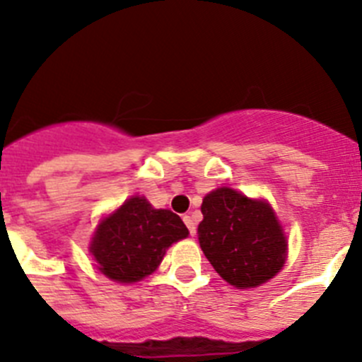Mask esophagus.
<instances>
[{"mask_svg": "<svg viewBox=\"0 0 362 362\" xmlns=\"http://www.w3.org/2000/svg\"><path fill=\"white\" fill-rule=\"evenodd\" d=\"M183 221H185V225H187L188 232H190V235H194V233H196V221L192 219L190 216H185Z\"/></svg>", "mask_w": 362, "mask_h": 362, "instance_id": "obj_1", "label": "esophagus"}]
</instances>
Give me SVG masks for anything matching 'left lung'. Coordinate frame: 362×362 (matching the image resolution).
Segmentation results:
<instances>
[{"label":"left lung","mask_w":362,"mask_h":362,"mask_svg":"<svg viewBox=\"0 0 362 362\" xmlns=\"http://www.w3.org/2000/svg\"><path fill=\"white\" fill-rule=\"evenodd\" d=\"M201 212L199 245L226 283L254 288L281 270L286 239L268 203L217 188L204 197Z\"/></svg>","instance_id":"left-lung-1"}]
</instances>
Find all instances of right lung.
<instances>
[{"label": "right lung", "mask_w": 362, "mask_h": 362, "mask_svg": "<svg viewBox=\"0 0 362 362\" xmlns=\"http://www.w3.org/2000/svg\"><path fill=\"white\" fill-rule=\"evenodd\" d=\"M187 235L177 214L152 209L145 197H132L99 225L90 252L112 281L136 283L159 267L172 243Z\"/></svg>", "instance_id": "obj_1"}]
</instances>
